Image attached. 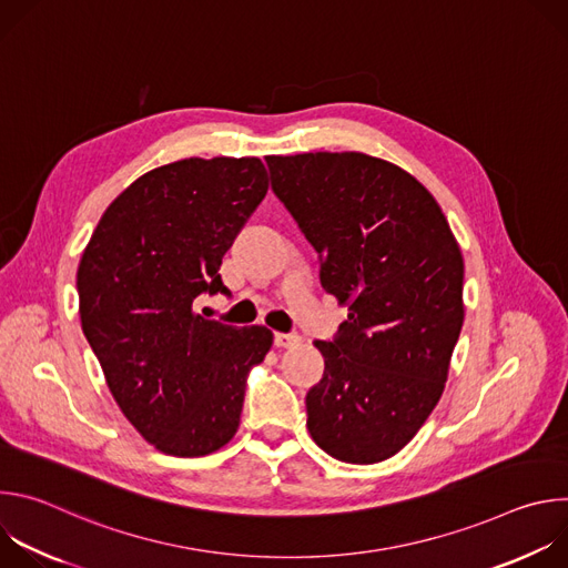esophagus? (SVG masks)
I'll return each instance as SVG.
<instances>
[{
	"label": "esophagus",
	"mask_w": 568,
	"mask_h": 568,
	"mask_svg": "<svg viewBox=\"0 0 568 568\" xmlns=\"http://www.w3.org/2000/svg\"><path fill=\"white\" fill-rule=\"evenodd\" d=\"M274 344L278 348H292V346L301 344V335H296V333H276L274 335Z\"/></svg>",
	"instance_id": "esophagus-1"
}]
</instances>
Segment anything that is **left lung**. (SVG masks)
Instances as JSON below:
<instances>
[{"label": "left lung", "instance_id": "left-lung-1", "mask_svg": "<svg viewBox=\"0 0 568 568\" xmlns=\"http://www.w3.org/2000/svg\"><path fill=\"white\" fill-rule=\"evenodd\" d=\"M272 191L348 307L305 395L312 440L337 460L390 458L438 404L463 328V256L434 195L362 152L267 156Z\"/></svg>", "mask_w": 568, "mask_h": 568}]
</instances>
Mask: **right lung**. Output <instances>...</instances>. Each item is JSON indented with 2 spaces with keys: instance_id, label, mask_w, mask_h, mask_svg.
Listing matches in <instances>:
<instances>
[{
  "instance_id": "obj_1",
  "label": "right lung",
  "mask_w": 568,
  "mask_h": 568,
  "mask_svg": "<svg viewBox=\"0 0 568 568\" xmlns=\"http://www.w3.org/2000/svg\"><path fill=\"white\" fill-rule=\"evenodd\" d=\"M258 156L182 159L132 182L103 213L78 265L83 333L123 416L159 452L206 456L240 425L265 326L195 312L231 294L222 256L267 195Z\"/></svg>"
}]
</instances>
